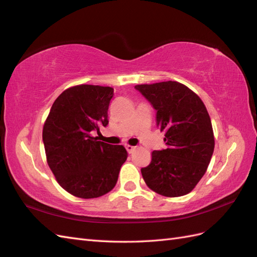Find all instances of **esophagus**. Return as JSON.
<instances>
[{
    "instance_id": "esophagus-1",
    "label": "esophagus",
    "mask_w": 257,
    "mask_h": 257,
    "mask_svg": "<svg viewBox=\"0 0 257 257\" xmlns=\"http://www.w3.org/2000/svg\"><path fill=\"white\" fill-rule=\"evenodd\" d=\"M126 150H127V152L128 153H132V152H134V150L136 149V147H133V146H130V145H127L126 147Z\"/></svg>"
}]
</instances>
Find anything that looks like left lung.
Masks as SVG:
<instances>
[{
    "label": "left lung",
    "mask_w": 257,
    "mask_h": 257,
    "mask_svg": "<svg viewBox=\"0 0 257 257\" xmlns=\"http://www.w3.org/2000/svg\"><path fill=\"white\" fill-rule=\"evenodd\" d=\"M135 89L157 110V125L165 132V149L154 150L142 168L149 188L163 196L190 193L205 175L214 149L212 124L203 103L177 81L137 84Z\"/></svg>",
    "instance_id": "left-lung-1"
}]
</instances>
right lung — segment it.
Listing matches in <instances>:
<instances>
[{"label": "right lung", "instance_id": "right-lung-1", "mask_svg": "<svg viewBox=\"0 0 257 257\" xmlns=\"http://www.w3.org/2000/svg\"><path fill=\"white\" fill-rule=\"evenodd\" d=\"M113 89L80 84L54 100L43 128L48 165L59 184L80 198H96L111 191L127 159L123 146L98 142L91 132L108 125Z\"/></svg>", "mask_w": 257, "mask_h": 257}]
</instances>
